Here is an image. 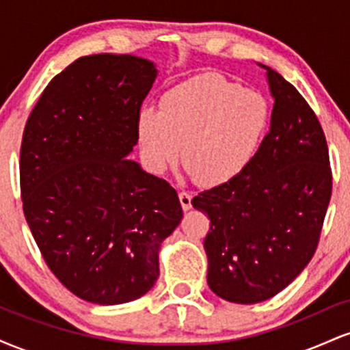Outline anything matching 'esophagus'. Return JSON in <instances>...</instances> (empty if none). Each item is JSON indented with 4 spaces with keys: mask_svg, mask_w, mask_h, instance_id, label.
<instances>
[{
    "mask_svg": "<svg viewBox=\"0 0 350 350\" xmlns=\"http://www.w3.org/2000/svg\"><path fill=\"white\" fill-rule=\"evenodd\" d=\"M179 200H180V206H183V211H191L192 207V196L191 192L186 191H180L179 192Z\"/></svg>",
    "mask_w": 350,
    "mask_h": 350,
    "instance_id": "esophagus-1",
    "label": "esophagus"
}]
</instances>
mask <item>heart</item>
I'll return each mask as SVG.
<instances>
[{
	"label": "heart",
	"instance_id": "b5f03b06",
	"mask_svg": "<svg viewBox=\"0 0 350 350\" xmlns=\"http://www.w3.org/2000/svg\"><path fill=\"white\" fill-rule=\"evenodd\" d=\"M268 123L262 95L219 75H199L172 87L161 110L138 113L143 159L152 172L179 159L199 184L217 186L239 176L256 152Z\"/></svg>",
	"mask_w": 350,
	"mask_h": 350
}]
</instances>
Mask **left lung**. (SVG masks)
<instances>
[{
    "instance_id": "1",
    "label": "left lung",
    "mask_w": 350,
    "mask_h": 350,
    "mask_svg": "<svg viewBox=\"0 0 350 350\" xmlns=\"http://www.w3.org/2000/svg\"><path fill=\"white\" fill-rule=\"evenodd\" d=\"M258 66L275 102L270 131L239 176L192 199L211 219L204 240L208 288L239 304L273 298L306 268L332 191L314 111L278 72Z\"/></svg>"
}]
</instances>
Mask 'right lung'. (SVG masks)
<instances>
[{
	"label": "right lung",
	"mask_w": 350,
	"mask_h": 350,
	"mask_svg": "<svg viewBox=\"0 0 350 350\" xmlns=\"http://www.w3.org/2000/svg\"><path fill=\"white\" fill-rule=\"evenodd\" d=\"M158 77L136 55L80 57L51 80L24 128L23 208L51 271L95 304L142 298L183 220L178 192L128 159Z\"/></svg>",
	"instance_id": "1"
}]
</instances>
